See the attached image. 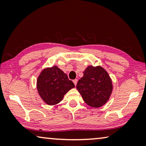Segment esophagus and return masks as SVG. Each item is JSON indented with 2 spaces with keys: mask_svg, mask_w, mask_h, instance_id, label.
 <instances>
[{
  "mask_svg": "<svg viewBox=\"0 0 146 146\" xmlns=\"http://www.w3.org/2000/svg\"><path fill=\"white\" fill-rule=\"evenodd\" d=\"M73 83H74V84H75V86H76V84H77L78 80H77V79H75V80H73Z\"/></svg>",
  "mask_w": 146,
  "mask_h": 146,
  "instance_id": "1",
  "label": "esophagus"
}]
</instances>
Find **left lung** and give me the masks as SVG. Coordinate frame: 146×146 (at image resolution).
I'll list each match as a JSON object with an SVG mask.
<instances>
[{
    "label": "left lung",
    "mask_w": 146,
    "mask_h": 146,
    "mask_svg": "<svg viewBox=\"0 0 146 146\" xmlns=\"http://www.w3.org/2000/svg\"><path fill=\"white\" fill-rule=\"evenodd\" d=\"M76 89L88 106L99 108L108 101L113 84L109 74L102 67L89 66L78 81Z\"/></svg>",
    "instance_id": "left-lung-1"
}]
</instances>
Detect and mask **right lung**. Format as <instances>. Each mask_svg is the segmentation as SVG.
Instances as JSON below:
<instances>
[{
	"instance_id": "1",
	"label": "right lung",
	"mask_w": 146,
	"mask_h": 146,
	"mask_svg": "<svg viewBox=\"0 0 146 146\" xmlns=\"http://www.w3.org/2000/svg\"><path fill=\"white\" fill-rule=\"evenodd\" d=\"M38 93L47 104H57L66 93L75 88L72 81L57 66L47 68L41 71L36 81Z\"/></svg>"
}]
</instances>
